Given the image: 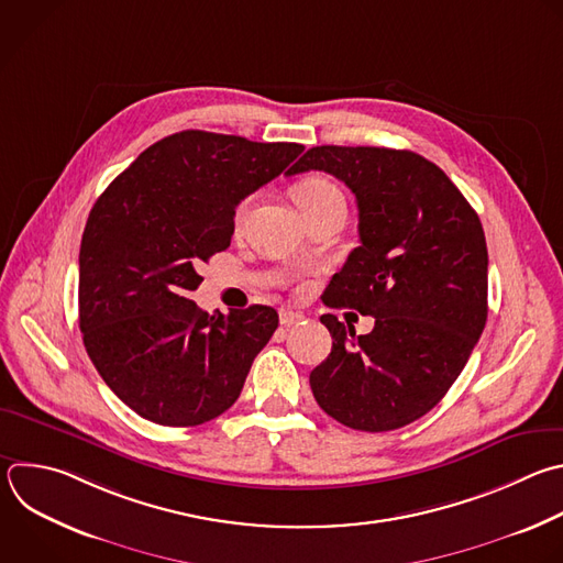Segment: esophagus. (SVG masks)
Segmentation results:
<instances>
[{"label":"esophagus","instance_id":"34e87169","mask_svg":"<svg viewBox=\"0 0 563 563\" xmlns=\"http://www.w3.org/2000/svg\"><path fill=\"white\" fill-rule=\"evenodd\" d=\"M300 320H305V316L300 311H294V309H287V307L280 309V324L291 327V324H298Z\"/></svg>","mask_w":563,"mask_h":563}]
</instances>
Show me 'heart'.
Listing matches in <instances>:
<instances>
[{"label": "heart", "instance_id": "heart-1", "mask_svg": "<svg viewBox=\"0 0 563 563\" xmlns=\"http://www.w3.org/2000/svg\"><path fill=\"white\" fill-rule=\"evenodd\" d=\"M291 199L296 203V208L302 212H309L313 208H320V206H327V203H333V201H342V195L338 187L322 178V176H307L302 180H298L294 187H291ZM250 201H245L239 212H236V221L243 219L245 210H247Z\"/></svg>", "mask_w": 563, "mask_h": 563}]
</instances>
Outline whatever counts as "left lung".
I'll return each mask as SVG.
<instances>
[{"label":"left lung","instance_id":"obj_1","mask_svg":"<svg viewBox=\"0 0 563 563\" xmlns=\"http://www.w3.org/2000/svg\"><path fill=\"white\" fill-rule=\"evenodd\" d=\"M320 169L357 203L360 247L324 289L329 307L376 318L355 335L333 313V344L309 385L340 424L383 433L429 413L457 380L488 313L479 217L431 161L411 150L318 145L287 174Z\"/></svg>","mask_w":563,"mask_h":563}]
</instances>
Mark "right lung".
I'll return each mask as SVG.
<instances>
[{
  "instance_id": "right-lung-1",
  "label": "right lung",
  "mask_w": 563,
  "mask_h": 563,
  "mask_svg": "<svg viewBox=\"0 0 563 563\" xmlns=\"http://www.w3.org/2000/svg\"><path fill=\"white\" fill-rule=\"evenodd\" d=\"M302 150L183 130L143 150L95 203L79 250V329L103 383L141 418L197 427L239 400L278 313L252 305L210 316L190 294L201 263L230 247L236 206Z\"/></svg>"
}]
</instances>
